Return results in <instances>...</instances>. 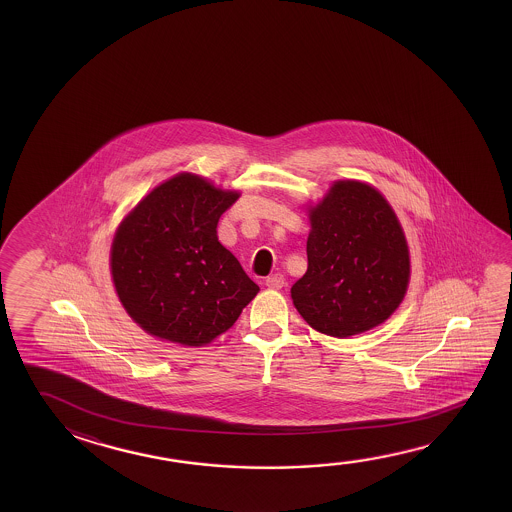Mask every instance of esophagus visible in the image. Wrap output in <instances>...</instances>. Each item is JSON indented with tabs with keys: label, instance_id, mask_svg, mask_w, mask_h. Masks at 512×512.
I'll use <instances>...</instances> for the list:
<instances>
[{
	"label": "esophagus",
	"instance_id": "obj_1",
	"mask_svg": "<svg viewBox=\"0 0 512 512\" xmlns=\"http://www.w3.org/2000/svg\"><path fill=\"white\" fill-rule=\"evenodd\" d=\"M266 285H268L269 289H282L285 285L284 275H271V277L266 278Z\"/></svg>",
	"mask_w": 512,
	"mask_h": 512
}]
</instances>
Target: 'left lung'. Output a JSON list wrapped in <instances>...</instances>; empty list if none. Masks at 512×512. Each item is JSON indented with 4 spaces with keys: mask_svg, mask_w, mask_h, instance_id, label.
<instances>
[{
    "mask_svg": "<svg viewBox=\"0 0 512 512\" xmlns=\"http://www.w3.org/2000/svg\"><path fill=\"white\" fill-rule=\"evenodd\" d=\"M307 273L291 287L310 327L355 336L402 303L411 262L402 227L375 187L341 180L310 210Z\"/></svg>",
    "mask_w": 512,
    "mask_h": 512,
    "instance_id": "1",
    "label": "left lung"
}]
</instances>
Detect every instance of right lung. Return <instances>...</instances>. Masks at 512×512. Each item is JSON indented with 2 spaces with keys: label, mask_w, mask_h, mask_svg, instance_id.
<instances>
[{
  "label": "right lung",
  "mask_w": 512,
  "mask_h": 512,
  "mask_svg": "<svg viewBox=\"0 0 512 512\" xmlns=\"http://www.w3.org/2000/svg\"><path fill=\"white\" fill-rule=\"evenodd\" d=\"M237 198L182 173L155 187L121 223L112 278L126 312L151 336L210 343L259 293L218 239L219 218Z\"/></svg>",
  "instance_id": "1"
}]
</instances>
